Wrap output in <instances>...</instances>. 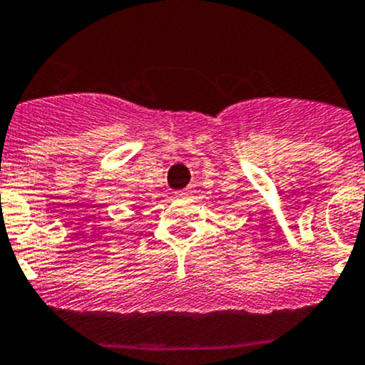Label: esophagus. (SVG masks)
Here are the masks:
<instances>
[{"label": "esophagus", "mask_w": 365, "mask_h": 365, "mask_svg": "<svg viewBox=\"0 0 365 365\" xmlns=\"http://www.w3.org/2000/svg\"><path fill=\"white\" fill-rule=\"evenodd\" d=\"M193 193V190H191V187H184V190H181V191H178V197H190V195Z\"/></svg>", "instance_id": "esophagus-1"}]
</instances>
